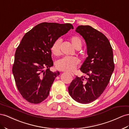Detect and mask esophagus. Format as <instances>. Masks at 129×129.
Returning <instances> with one entry per match:
<instances>
[{
  "label": "esophagus",
  "instance_id": "esophagus-1",
  "mask_svg": "<svg viewBox=\"0 0 129 129\" xmlns=\"http://www.w3.org/2000/svg\"><path fill=\"white\" fill-rule=\"evenodd\" d=\"M69 74H70L72 76H74V74H73V73H69Z\"/></svg>",
  "mask_w": 129,
  "mask_h": 129
}]
</instances>
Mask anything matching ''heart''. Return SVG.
Listing matches in <instances>:
<instances>
[{"mask_svg": "<svg viewBox=\"0 0 129 129\" xmlns=\"http://www.w3.org/2000/svg\"><path fill=\"white\" fill-rule=\"evenodd\" d=\"M72 46L76 49H80L82 46V41L80 37L74 35L69 38ZM61 41L60 39L55 40L52 44L50 50L52 54L55 56H59L61 54L60 43ZM79 60L75 57L66 56L58 60L56 63V68L60 71L71 72L74 70L79 63Z\"/></svg>", "mask_w": 129, "mask_h": 129, "instance_id": "b5f03b06", "label": "heart"}]
</instances>
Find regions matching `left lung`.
Masks as SVG:
<instances>
[{
    "instance_id": "obj_1",
    "label": "left lung",
    "mask_w": 129,
    "mask_h": 129,
    "mask_svg": "<svg viewBox=\"0 0 129 129\" xmlns=\"http://www.w3.org/2000/svg\"><path fill=\"white\" fill-rule=\"evenodd\" d=\"M76 31L86 43L88 57L80 71L88 77L76 76L68 92L76 102L88 104L98 99L109 84L114 69L113 50L107 38L92 26L79 25Z\"/></svg>"
}]
</instances>
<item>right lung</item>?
<instances>
[{
  "label": "right lung",
  "instance_id": "right-lung-1",
  "mask_svg": "<svg viewBox=\"0 0 129 129\" xmlns=\"http://www.w3.org/2000/svg\"><path fill=\"white\" fill-rule=\"evenodd\" d=\"M73 26L70 23L44 22L24 35L16 50L12 73L16 86L23 98L32 104L46 99L59 72H53L50 48L58 37Z\"/></svg>",
  "mask_w": 129,
  "mask_h": 129
}]
</instances>
